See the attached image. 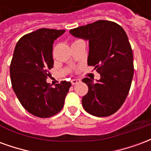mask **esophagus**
<instances>
[{"label":"esophagus","mask_w":151,"mask_h":151,"mask_svg":"<svg viewBox=\"0 0 151 151\" xmlns=\"http://www.w3.org/2000/svg\"><path fill=\"white\" fill-rule=\"evenodd\" d=\"M80 82H81L80 79H72V80H71V83H72L73 85H75V84L79 83Z\"/></svg>","instance_id":"esophagus-1"}]
</instances>
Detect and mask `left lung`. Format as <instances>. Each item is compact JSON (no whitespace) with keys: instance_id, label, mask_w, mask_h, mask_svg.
Here are the masks:
<instances>
[{"instance_id":"left-lung-1","label":"left lung","mask_w":151,"mask_h":151,"mask_svg":"<svg viewBox=\"0 0 151 151\" xmlns=\"http://www.w3.org/2000/svg\"><path fill=\"white\" fill-rule=\"evenodd\" d=\"M73 36L89 41L88 65L95 66L100 79L88 86L83 108L95 116H108L122 106L133 77V51L125 31L116 22L99 20L69 31Z\"/></svg>"}]
</instances>
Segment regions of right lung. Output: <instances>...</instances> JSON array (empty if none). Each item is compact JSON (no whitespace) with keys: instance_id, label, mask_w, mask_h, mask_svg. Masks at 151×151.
Listing matches in <instances>:
<instances>
[{"instance_id":"obj_1","label":"right lung","mask_w":151,"mask_h":151,"mask_svg":"<svg viewBox=\"0 0 151 151\" xmlns=\"http://www.w3.org/2000/svg\"><path fill=\"white\" fill-rule=\"evenodd\" d=\"M65 30L42 28L22 36L10 64L12 87L22 107L35 116L47 118L62 109L71 86L62 81L53 88L46 78L53 67L52 44Z\"/></svg>"}]
</instances>
